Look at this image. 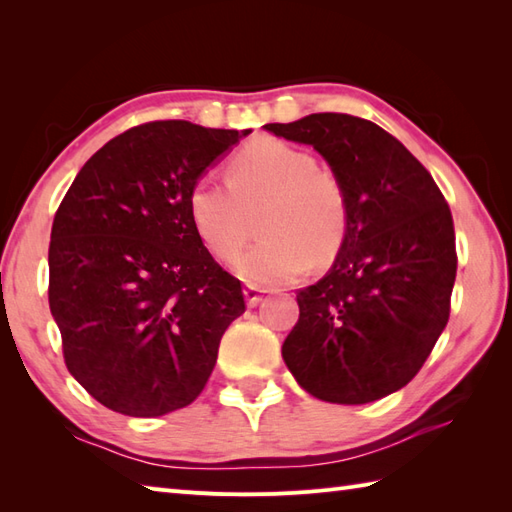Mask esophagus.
<instances>
[{
	"instance_id": "obj_1",
	"label": "esophagus",
	"mask_w": 512,
	"mask_h": 512,
	"mask_svg": "<svg viewBox=\"0 0 512 512\" xmlns=\"http://www.w3.org/2000/svg\"><path fill=\"white\" fill-rule=\"evenodd\" d=\"M243 295H245V300H247V306H258L260 302H263V289H258V287L247 285L243 289Z\"/></svg>"
}]
</instances>
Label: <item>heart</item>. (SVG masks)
Instances as JSON below:
<instances>
[{"instance_id": "1", "label": "heart", "mask_w": 512, "mask_h": 512, "mask_svg": "<svg viewBox=\"0 0 512 512\" xmlns=\"http://www.w3.org/2000/svg\"><path fill=\"white\" fill-rule=\"evenodd\" d=\"M227 179L203 175L188 192L192 230L208 252L232 263L249 236V214L265 236L236 260V274L252 287H274L331 265L350 227V199L335 170L280 138H258L227 166Z\"/></svg>"}]
</instances>
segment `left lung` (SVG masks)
<instances>
[{"instance_id": "obj_1", "label": "left lung", "mask_w": 512, "mask_h": 512, "mask_svg": "<svg viewBox=\"0 0 512 512\" xmlns=\"http://www.w3.org/2000/svg\"><path fill=\"white\" fill-rule=\"evenodd\" d=\"M265 129L311 144L350 199L346 243L328 274L295 295L300 317L282 359L320 401L383 399L416 377L449 322L458 269L449 203L429 170L370 120L311 113Z\"/></svg>"}]
</instances>
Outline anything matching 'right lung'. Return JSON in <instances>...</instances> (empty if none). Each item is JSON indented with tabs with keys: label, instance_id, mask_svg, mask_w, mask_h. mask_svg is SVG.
<instances>
[{
	"label": "right lung",
	"instance_id": "add662e5",
	"mask_svg": "<svg viewBox=\"0 0 512 512\" xmlns=\"http://www.w3.org/2000/svg\"><path fill=\"white\" fill-rule=\"evenodd\" d=\"M247 133L140 124L89 157L54 214L48 300L65 366L113 412L190 405L245 311L241 280L192 230L188 192Z\"/></svg>",
	"mask_w": 512,
	"mask_h": 512
}]
</instances>
